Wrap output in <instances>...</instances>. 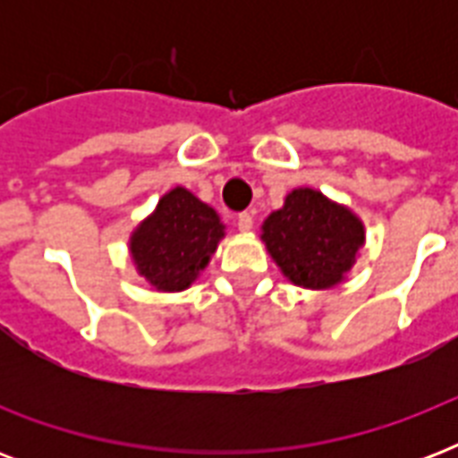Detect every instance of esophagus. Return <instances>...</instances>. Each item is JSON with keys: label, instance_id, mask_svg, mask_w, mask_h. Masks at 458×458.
<instances>
[{"label": "esophagus", "instance_id": "obj_1", "mask_svg": "<svg viewBox=\"0 0 458 458\" xmlns=\"http://www.w3.org/2000/svg\"><path fill=\"white\" fill-rule=\"evenodd\" d=\"M251 225H254V214H250V211H242V214L237 216V228L242 230V233L251 230Z\"/></svg>", "mask_w": 458, "mask_h": 458}]
</instances>
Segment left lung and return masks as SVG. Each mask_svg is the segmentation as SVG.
Masks as SVG:
<instances>
[{
  "label": "left lung",
  "instance_id": "left-lung-1",
  "mask_svg": "<svg viewBox=\"0 0 458 458\" xmlns=\"http://www.w3.org/2000/svg\"><path fill=\"white\" fill-rule=\"evenodd\" d=\"M264 242L294 285H337L363 244L361 221L316 190H294L264 223Z\"/></svg>",
  "mask_w": 458,
  "mask_h": 458
}]
</instances>
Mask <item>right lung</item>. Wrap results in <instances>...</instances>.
I'll return each instance as SVG.
<instances>
[{
    "label": "right lung",
    "instance_id": "1",
    "mask_svg": "<svg viewBox=\"0 0 458 458\" xmlns=\"http://www.w3.org/2000/svg\"><path fill=\"white\" fill-rule=\"evenodd\" d=\"M221 237L223 225L214 208L175 187L135 230L131 251L140 273L157 290L175 293L197 278Z\"/></svg>",
    "mask_w": 458,
    "mask_h": 458
}]
</instances>
